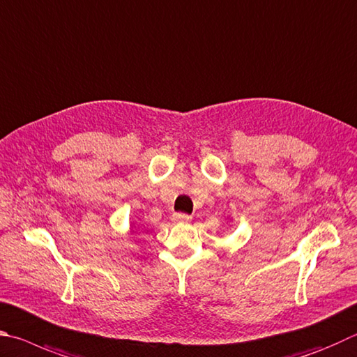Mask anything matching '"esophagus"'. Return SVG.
<instances>
[{
    "mask_svg": "<svg viewBox=\"0 0 357 357\" xmlns=\"http://www.w3.org/2000/svg\"><path fill=\"white\" fill-rule=\"evenodd\" d=\"M172 221L174 222H180V224H186V222L191 221V216L186 215V213H175L172 216Z\"/></svg>",
    "mask_w": 357,
    "mask_h": 357,
    "instance_id": "obj_1",
    "label": "esophagus"
}]
</instances>
